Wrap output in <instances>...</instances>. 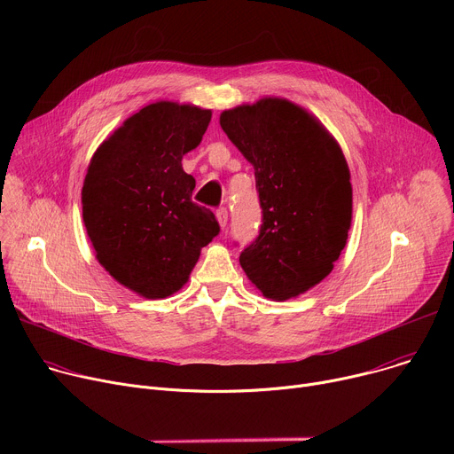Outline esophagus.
<instances>
[{"mask_svg": "<svg viewBox=\"0 0 454 454\" xmlns=\"http://www.w3.org/2000/svg\"><path fill=\"white\" fill-rule=\"evenodd\" d=\"M228 219H230V214H228V208H224V207H221L219 210H217V221H219V224H221V228L224 230L226 226H228Z\"/></svg>", "mask_w": 454, "mask_h": 454, "instance_id": "1", "label": "esophagus"}]
</instances>
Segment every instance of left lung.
<instances>
[{"mask_svg": "<svg viewBox=\"0 0 454 454\" xmlns=\"http://www.w3.org/2000/svg\"><path fill=\"white\" fill-rule=\"evenodd\" d=\"M221 127L253 165L262 208L240 266L264 296H298L333 271L347 244L352 184L345 156L325 127L284 98L228 109Z\"/></svg>", "mask_w": 454, "mask_h": 454, "instance_id": "1", "label": "left lung"}]
</instances>
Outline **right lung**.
<instances>
[{
	"mask_svg": "<svg viewBox=\"0 0 454 454\" xmlns=\"http://www.w3.org/2000/svg\"><path fill=\"white\" fill-rule=\"evenodd\" d=\"M210 118L196 106H145L91 158L82 186L88 237L106 271L145 298L179 291L221 231L214 212L192 201L196 179L181 167Z\"/></svg>",
	"mask_w": 454,
	"mask_h": 454,
	"instance_id": "right-lung-1",
	"label": "right lung"
}]
</instances>
